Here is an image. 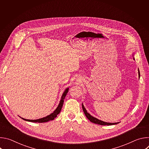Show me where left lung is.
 <instances>
[{
    "instance_id": "1",
    "label": "left lung",
    "mask_w": 149,
    "mask_h": 149,
    "mask_svg": "<svg viewBox=\"0 0 149 149\" xmlns=\"http://www.w3.org/2000/svg\"><path fill=\"white\" fill-rule=\"evenodd\" d=\"M140 76V71L139 70V77ZM82 110H83V111L85 114V115H86V116L87 117V118L92 123H95V124H100V125H114V124H118V123H107V122H104V121H102L101 120H100L94 117H93L92 116H91L88 113H87L86 109L84 108V105L82 104Z\"/></svg>"
}]
</instances>
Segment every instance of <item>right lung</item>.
Instances as JSON below:
<instances>
[{
	"label": "right lung",
	"instance_id": "obj_1",
	"mask_svg": "<svg viewBox=\"0 0 149 149\" xmlns=\"http://www.w3.org/2000/svg\"><path fill=\"white\" fill-rule=\"evenodd\" d=\"M68 90H69V88H68L65 90V91L64 92H63V93L62 95V97H61V101L59 102V104L58 106V107L54 111V113H51L50 115H49V116H48L45 117L39 118V119H38V120H28V119H25L24 118H22L23 120H25V121L33 122V123H45V122H48V121H51V120H53L55 118H56L57 117V115L60 113V111L62 109V107L63 101H64L65 97L67 93L68 92Z\"/></svg>",
	"mask_w": 149,
	"mask_h": 149
}]
</instances>
